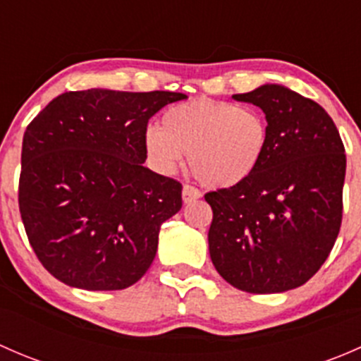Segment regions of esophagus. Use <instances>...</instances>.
Returning a JSON list of instances; mask_svg holds the SVG:
<instances>
[{
	"label": "esophagus",
	"instance_id": "1",
	"mask_svg": "<svg viewBox=\"0 0 361 361\" xmlns=\"http://www.w3.org/2000/svg\"><path fill=\"white\" fill-rule=\"evenodd\" d=\"M199 197H201V192H199L195 187H192V185H185L183 190H181V199H183L185 204L197 201Z\"/></svg>",
	"mask_w": 361,
	"mask_h": 361
}]
</instances>
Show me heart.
<instances>
[{"label":"heart","mask_w":361,"mask_h":361,"mask_svg":"<svg viewBox=\"0 0 361 361\" xmlns=\"http://www.w3.org/2000/svg\"><path fill=\"white\" fill-rule=\"evenodd\" d=\"M145 148L164 173H173L188 155L194 176L211 188L246 181L269 148V123L255 108L213 99H194L169 108L159 127L145 133Z\"/></svg>","instance_id":"obj_1"}]
</instances>
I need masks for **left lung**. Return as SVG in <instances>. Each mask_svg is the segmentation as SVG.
<instances>
[{"mask_svg":"<svg viewBox=\"0 0 361 361\" xmlns=\"http://www.w3.org/2000/svg\"><path fill=\"white\" fill-rule=\"evenodd\" d=\"M232 99L265 113L269 148L248 180L204 195L213 209L211 262L243 292H288L309 281L336 245L344 145L329 113L288 87L265 83Z\"/></svg>","mask_w":361,"mask_h":361,"instance_id":"1","label":"left lung"}]
</instances>
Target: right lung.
<instances>
[{"label":"right lung","mask_w":361,"mask_h":361,"mask_svg":"<svg viewBox=\"0 0 361 361\" xmlns=\"http://www.w3.org/2000/svg\"><path fill=\"white\" fill-rule=\"evenodd\" d=\"M181 92L89 89L50 101L23 140L19 207L43 267L64 285L123 290L150 269L181 185L145 167L148 120Z\"/></svg>","instance_id":"right-lung-1"}]
</instances>
